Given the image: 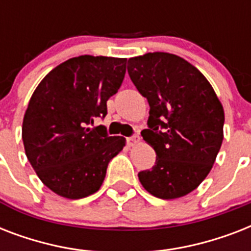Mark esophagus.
Returning <instances> with one entry per match:
<instances>
[{
  "instance_id": "1",
  "label": "esophagus",
  "mask_w": 251,
  "mask_h": 251,
  "mask_svg": "<svg viewBox=\"0 0 251 251\" xmlns=\"http://www.w3.org/2000/svg\"><path fill=\"white\" fill-rule=\"evenodd\" d=\"M126 141H127V145L129 146H134V145H137L138 142L141 141V137H139L138 134H134V135H131V137L127 138Z\"/></svg>"
}]
</instances>
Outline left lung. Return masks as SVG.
Segmentation results:
<instances>
[{
  "label": "left lung",
  "instance_id": "obj_1",
  "mask_svg": "<svg viewBox=\"0 0 251 251\" xmlns=\"http://www.w3.org/2000/svg\"><path fill=\"white\" fill-rule=\"evenodd\" d=\"M134 86L147 99L142 137L156 152L150 171L138 173L150 194L175 199L206 178L222 147L224 110L210 82L181 57L146 53L127 61Z\"/></svg>",
  "mask_w": 251,
  "mask_h": 251
}]
</instances>
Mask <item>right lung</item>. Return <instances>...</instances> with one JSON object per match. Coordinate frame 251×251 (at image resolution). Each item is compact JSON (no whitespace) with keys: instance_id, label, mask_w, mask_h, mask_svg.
I'll return each instance as SVG.
<instances>
[{"instance_id":"obj_1","label":"right lung","mask_w":251,"mask_h":251,"mask_svg":"<svg viewBox=\"0 0 251 251\" xmlns=\"http://www.w3.org/2000/svg\"><path fill=\"white\" fill-rule=\"evenodd\" d=\"M126 58L74 57L36 87L25 110L22 139L36 175L53 193L69 199L94 194L105 178L109 161L125 146L105 126L106 101L121 86Z\"/></svg>"}]
</instances>
